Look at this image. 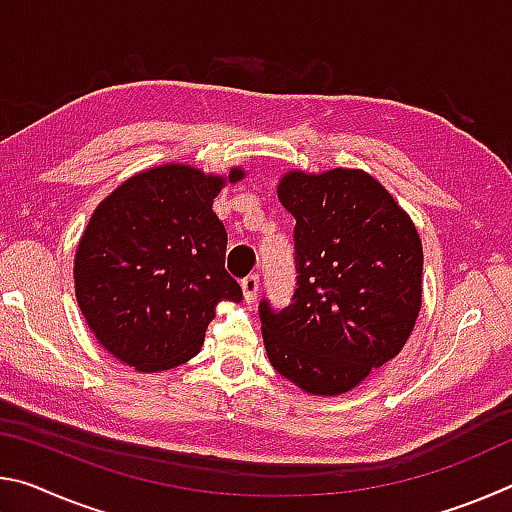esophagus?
Masks as SVG:
<instances>
[{"instance_id":"esophagus-1","label":"esophagus","mask_w":512,"mask_h":512,"mask_svg":"<svg viewBox=\"0 0 512 512\" xmlns=\"http://www.w3.org/2000/svg\"><path fill=\"white\" fill-rule=\"evenodd\" d=\"M241 291H244V300L248 305H253L257 300V293H259V277L257 275H248L246 280H241Z\"/></svg>"}]
</instances>
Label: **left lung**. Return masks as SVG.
Masks as SVG:
<instances>
[{
	"instance_id": "left-lung-1",
	"label": "left lung",
	"mask_w": 512,
	"mask_h": 512,
	"mask_svg": "<svg viewBox=\"0 0 512 512\" xmlns=\"http://www.w3.org/2000/svg\"><path fill=\"white\" fill-rule=\"evenodd\" d=\"M277 198L296 219L298 289L259 305L271 366L302 391L334 397L395 359L422 307V241L363 169L287 171Z\"/></svg>"
}]
</instances>
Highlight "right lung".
I'll return each instance as SVG.
<instances>
[{
    "instance_id": "1",
    "label": "right lung",
    "mask_w": 512,
    "mask_h": 512,
    "mask_svg": "<svg viewBox=\"0 0 512 512\" xmlns=\"http://www.w3.org/2000/svg\"><path fill=\"white\" fill-rule=\"evenodd\" d=\"M246 176L160 164L135 173L92 212L74 257L85 323L112 357L140 372L176 368L203 348L223 300L241 302L225 271V232L212 205Z\"/></svg>"
}]
</instances>
